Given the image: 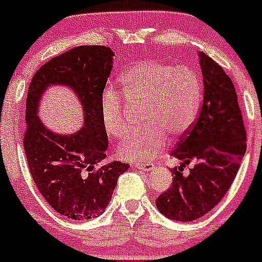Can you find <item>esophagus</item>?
Returning a JSON list of instances; mask_svg holds the SVG:
<instances>
[{
  "label": "esophagus",
  "instance_id": "34e87169",
  "mask_svg": "<svg viewBox=\"0 0 262 262\" xmlns=\"http://www.w3.org/2000/svg\"><path fill=\"white\" fill-rule=\"evenodd\" d=\"M134 167H137L141 170H145V172H148V170H152L155 168V164L154 163H136Z\"/></svg>",
  "mask_w": 262,
  "mask_h": 262
}]
</instances>
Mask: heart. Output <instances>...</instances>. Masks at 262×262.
<instances>
[{
  "label": "heart",
  "mask_w": 262,
  "mask_h": 262,
  "mask_svg": "<svg viewBox=\"0 0 262 262\" xmlns=\"http://www.w3.org/2000/svg\"><path fill=\"white\" fill-rule=\"evenodd\" d=\"M121 94L129 102H143L141 121L117 148L128 161L151 160L168 145V134L186 133L196 121L203 101L200 76L186 66L145 59L125 68L119 76ZM101 121L108 136L121 138L128 132L124 104L112 88L102 92Z\"/></svg>",
  "instance_id": "1"
}]
</instances>
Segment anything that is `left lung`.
Returning a JSON list of instances; mask_svg holds the SVG:
<instances>
[{
	"mask_svg": "<svg viewBox=\"0 0 262 262\" xmlns=\"http://www.w3.org/2000/svg\"><path fill=\"white\" fill-rule=\"evenodd\" d=\"M204 95L196 121L170 156L181 161L172 168L170 189L156 199L160 213L174 221L200 219L224 198L246 154L247 133L230 77L203 51L198 53ZM192 161L189 173L183 168Z\"/></svg>",
	"mask_w": 262,
	"mask_h": 262,
	"instance_id": "left-lung-1",
	"label": "left lung"
}]
</instances>
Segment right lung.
Here are the masks:
<instances>
[{"label":"right lung","instance_id":"add662e5","mask_svg":"<svg viewBox=\"0 0 262 262\" xmlns=\"http://www.w3.org/2000/svg\"><path fill=\"white\" fill-rule=\"evenodd\" d=\"M112 64L107 46H77L45 63L27 94L23 145L33 182L51 208L77 221L103 213L117 178L129 168L121 161L99 165L108 148L99 104ZM53 84L70 87L79 98L84 125L76 134H55L38 117L43 93Z\"/></svg>","mask_w":262,"mask_h":262}]
</instances>
